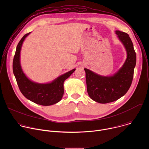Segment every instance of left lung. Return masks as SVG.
Instances as JSON below:
<instances>
[{"mask_svg": "<svg viewBox=\"0 0 149 149\" xmlns=\"http://www.w3.org/2000/svg\"><path fill=\"white\" fill-rule=\"evenodd\" d=\"M116 33L124 45L127 55L118 72L113 76L104 77L84 68L88 94L92 100L99 103L113 102L123 97L130 88L133 78L136 54L133 42L127 33L116 31Z\"/></svg>", "mask_w": 149, "mask_h": 149, "instance_id": "8db88e82", "label": "left lung"}]
</instances>
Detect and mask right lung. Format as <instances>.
<instances>
[{
	"label": "right lung",
	"instance_id": "1",
	"mask_svg": "<svg viewBox=\"0 0 149 149\" xmlns=\"http://www.w3.org/2000/svg\"><path fill=\"white\" fill-rule=\"evenodd\" d=\"M30 33L25 34L17 45L13 61V74L20 92L27 99L41 105H53L61 100L64 92L63 82L75 69L59 76L48 84L36 83L28 79L20 66V52L24 40Z\"/></svg>",
	"mask_w": 149,
	"mask_h": 149
}]
</instances>
